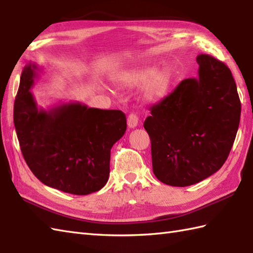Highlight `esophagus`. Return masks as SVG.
I'll return each instance as SVG.
<instances>
[{
  "instance_id": "34e87169",
  "label": "esophagus",
  "mask_w": 253,
  "mask_h": 253,
  "mask_svg": "<svg viewBox=\"0 0 253 253\" xmlns=\"http://www.w3.org/2000/svg\"><path fill=\"white\" fill-rule=\"evenodd\" d=\"M127 125H128V127L130 128V129L137 127V125H138V116L136 114H129V116H128V118H127Z\"/></svg>"
}]
</instances>
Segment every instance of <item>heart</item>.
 <instances>
[{"mask_svg": "<svg viewBox=\"0 0 253 253\" xmlns=\"http://www.w3.org/2000/svg\"><path fill=\"white\" fill-rule=\"evenodd\" d=\"M118 80L129 88H142L143 98L149 102L163 100L173 84V72L169 67H141L121 74Z\"/></svg>", "mask_w": 253, "mask_h": 253, "instance_id": "b5f03b06", "label": "heart"}]
</instances>
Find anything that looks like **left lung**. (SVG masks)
Listing matches in <instances>:
<instances>
[{
    "mask_svg": "<svg viewBox=\"0 0 253 253\" xmlns=\"http://www.w3.org/2000/svg\"><path fill=\"white\" fill-rule=\"evenodd\" d=\"M198 77L187 78L153 105L144 129L151 139L155 177L186 187L208 178L227 160L241 104L230 69L208 54L197 56Z\"/></svg>",
    "mask_w": 253,
    "mask_h": 253,
    "instance_id": "left-lung-1",
    "label": "left lung"
}]
</instances>
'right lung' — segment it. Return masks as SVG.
<instances>
[{"mask_svg":"<svg viewBox=\"0 0 253 253\" xmlns=\"http://www.w3.org/2000/svg\"><path fill=\"white\" fill-rule=\"evenodd\" d=\"M40 71L36 63L24 67L14 103V125L26 163L54 189L77 196L99 191L109 180L111 149L126 131V116L120 110L80 102L39 107L30 89Z\"/></svg>","mask_w":253,"mask_h":253,"instance_id":"1","label":"right lung"}]
</instances>
